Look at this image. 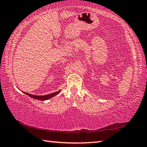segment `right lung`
<instances>
[{
  "label": "right lung",
  "mask_w": 147,
  "mask_h": 147,
  "mask_svg": "<svg viewBox=\"0 0 147 147\" xmlns=\"http://www.w3.org/2000/svg\"><path fill=\"white\" fill-rule=\"evenodd\" d=\"M61 90H59V91L56 92L50 93V94L45 95H35L30 94V93H26V92H23V93H24V94L28 95L29 96H30V97H32L33 98L40 100L43 101V100H49L50 98L54 97V96L59 94V93L61 92Z\"/></svg>",
  "instance_id": "obj_1"
}]
</instances>
